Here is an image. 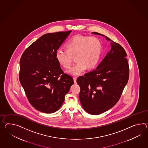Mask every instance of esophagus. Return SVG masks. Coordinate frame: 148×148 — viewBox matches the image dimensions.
<instances>
[{"label":"esophagus","instance_id":"esophagus-1","mask_svg":"<svg viewBox=\"0 0 148 148\" xmlns=\"http://www.w3.org/2000/svg\"><path fill=\"white\" fill-rule=\"evenodd\" d=\"M73 79H74V83H76V77H74V78H73Z\"/></svg>","mask_w":148,"mask_h":148}]
</instances>
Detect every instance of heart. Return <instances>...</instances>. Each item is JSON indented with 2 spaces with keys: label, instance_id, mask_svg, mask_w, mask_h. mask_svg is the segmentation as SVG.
Segmentation results:
<instances>
[{
  "label": "heart",
  "instance_id": "1",
  "mask_svg": "<svg viewBox=\"0 0 148 148\" xmlns=\"http://www.w3.org/2000/svg\"><path fill=\"white\" fill-rule=\"evenodd\" d=\"M66 49H58L56 58L65 69L69 68L72 64V57H75L77 63L67 72L73 75H79L86 69L95 67L101 52V43L96 37L74 36L66 43Z\"/></svg>",
  "mask_w": 148,
  "mask_h": 148
}]
</instances>
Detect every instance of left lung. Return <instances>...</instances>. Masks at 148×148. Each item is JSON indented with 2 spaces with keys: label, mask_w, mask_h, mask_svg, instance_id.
<instances>
[{
  "label": "left lung",
  "mask_w": 148,
  "mask_h": 148,
  "mask_svg": "<svg viewBox=\"0 0 148 148\" xmlns=\"http://www.w3.org/2000/svg\"><path fill=\"white\" fill-rule=\"evenodd\" d=\"M105 37L110 49L97 68L77 79L80 87L79 101L84 110L98 115L112 108L118 101L129 79L126 51L120 44Z\"/></svg>",
  "instance_id": "8db88e82"
}]
</instances>
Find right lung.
Instances as JSON below:
<instances>
[{
  "label": "right lung",
  "instance_id": "1",
  "mask_svg": "<svg viewBox=\"0 0 148 148\" xmlns=\"http://www.w3.org/2000/svg\"><path fill=\"white\" fill-rule=\"evenodd\" d=\"M72 30L47 33L32 44L22 55L19 79L30 104L45 113L61 106L74 81L64 73L56 58V51Z\"/></svg>",
  "mask_w": 148,
  "mask_h": 148
}]
</instances>
